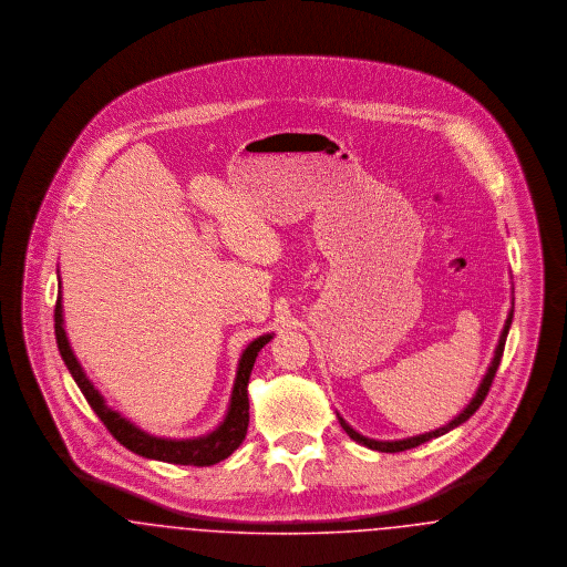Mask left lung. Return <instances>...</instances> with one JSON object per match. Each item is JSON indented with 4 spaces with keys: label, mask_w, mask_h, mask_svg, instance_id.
Returning <instances> with one entry per match:
<instances>
[{
    "label": "left lung",
    "mask_w": 567,
    "mask_h": 567,
    "mask_svg": "<svg viewBox=\"0 0 567 567\" xmlns=\"http://www.w3.org/2000/svg\"><path fill=\"white\" fill-rule=\"evenodd\" d=\"M511 323H513V312L508 315V321H506V327H504V333H502V340H499V347H497V351H495V359H493V363H491V368H488V372H486L485 380H483V384H481V389H478V393H476V398L470 402V405L458 414L455 421H451L446 427H440V430H435V432L423 433V435H416V437H408V440H400V442H377V440H368V437H363L361 433L354 432L352 427H349L342 419H340V425H342V430L351 435L354 442H359V444H363V446H368V449H374V451H380V453H402V451H408V449H414V446H421V444H425V442H430L432 437H437V435H444V433L451 432V430H455L457 425L461 423H465L481 405L485 402L486 395H488V389H491V384H493V378H495V372H497V368H499V361H502V354H504V344H506V336H508V329H511Z\"/></svg>",
    "instance_id": "8db88e82"
}]
</instances>
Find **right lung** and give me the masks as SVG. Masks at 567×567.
Returning <instances> with one entry per match:
<instances>
[{
  "label": "right lung",
  "instance_id": "right-lung-1",
  "mask_svg": "<svg viewBox=\"0 0 567 567\" xmlns=\"http://www.w3.org/2000/svg\"><path fill=\"white\" fill-rule=\"evenodd\" d=\"M54 338H56L59 352H61L70 374L76 380L84 400L93 408V412L100 416V421L106 425V430L114 435L116 442H121L125 449H130L132 453L140 455V457L157 458V461L178 463V465L206 467V465H215L218 461L229 457L246 437V430H248V393H246V386H248V378H250V370L255 365L257 352L270 342L271 336L257 338L243 352L238 377H236V384H234V393H231V404H229V412H227L223 425L210 435L197 437V440L153 437L148 433L140 432L130 421H125L118 412L110 410L106 402H104V398L93 389L89 378L84 377L74 352L68 344L65 329H63V317H61V296L56 297V301H54Z\"/></svg>",
  "mask_w": 567,
  "mask_h": 567
}]
</instances>
